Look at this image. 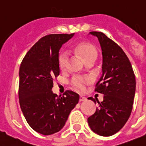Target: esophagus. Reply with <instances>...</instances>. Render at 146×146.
<instances>
[{
    "instance_id": "34e87169",
    "label": "esophagus",
    "mask_w": 146,
    "mask_h": 146,
    "mask_svg": "<svg viewBox=\"0 0 146 146\" xmlns=\"http://www.w3.org/2000/svg\"><path fill=\"white\" fill-rule=\"evenodd\" d=\"M86 97H84V96H80V99H79L80 102H84V101H86Z\"/></svg>"
}]
</instances>
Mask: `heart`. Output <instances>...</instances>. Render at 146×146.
<instances>
[{
	"mask_svg": "<svg viewBox=\"0 0 146 146\" xmlns=\"http://www.w3.org/2000/svg\"><path fill=\"white\" fill-rule=\"evenodd\" d=\"M75 52L84 60L86 62L94 60L97 57V50L92 44L82 42L77 44L75 47ZM69 60V54L67 51H62L60 54L58 62L60 69L64 70L66 68L67 64ZM92 81L89 77H83V76H75L72 78L71 84L76 89L80 92H84L86 86L90 84Z\"/></svg>",
	"mask_w": 146,
	"mask_h": 146,
	"instance_id": "b5f03b06",
	"label": "heart"
}]
</instances>
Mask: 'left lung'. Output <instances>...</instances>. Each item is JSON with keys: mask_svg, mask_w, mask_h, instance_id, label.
I'll return each mask as SVG.
<instances>
[{"mask_svg": "<svg viewBox=\"0 0 146 146\" xmlns=\"http://www.w3.org/2000/svg\"><path fill=\"white\" fill-rule=\"evenodd\" d=\"M96 36L102 51V75L95 92L103 94L104 100L88 98L99 107L88 118L93 132L101 136L117 133L128 120L135 94V76L131 63L122 49L104 33L92 32Z\"/></svg>", "mask_w": 146, "mask_h": 146, "instance_id": "obj_1", "label": "left lung"}]
</instances>
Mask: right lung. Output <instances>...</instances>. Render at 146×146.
I'll list each match as a JSON object with an SVG mask.
<instances>
[{
    "mask_svg": "<svg viewBox=\"0 0 146 146\" xmlns=\"http://www.w3.org/2000/svg\"><path fill=\"white\" fill-rule=\"evenodd\" d=\"M70 35H49L30 49L19 68V99L21 111L29 126L44 135L62 128L79 95L66 91L62 96L52 91L53 78L60 74L59 51Z\"/></svg>",
    "mask_w": 146,
    "mask_h": 146,
    "instance_id": "obj_1",
    "label": "right lung"
}]
</instances>
